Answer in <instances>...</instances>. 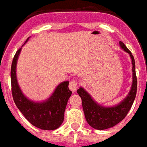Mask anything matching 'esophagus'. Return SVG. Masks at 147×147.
I'll use <instances>...</instances> for the list:
<instances>
[{
    "instance_id": "1",
    "label": "esophagus",
    "mask_w": 147,
    "mask_h": 147,
    "mask_svg": "<svg viewBox=\"0 0 147 147\" xmlns=\"http://www.w3.org/2000/svg\"><path fill=\"white\" fill-rule=\"evenodd\" d=\"M77 80H73L70 82L69 83V89H70L73 92H74L76 90H77Z\"/></svg>"
}]
</instances>
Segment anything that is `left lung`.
I'll use <instances>...</instances> for the list:
<instances>
[{
  "mask_svg": "<svg viewBox=\"0 0 147 147\" xmlns=\"http://www.w3.org/2000/svg\"><path fill=\"white\" fill-rule=\"evenodd\" d=\"M120 46L125 52L128 53L132 63V85L127 96L118 105L114 106L105 107L99 105L89 92L86 91L83 87L77 90L82 99L83 109L85 115L86 120L90 126L96 130H105L115 126L116 124L121 121L127 115L137 94V81L135 70V61L134 56L129 51L126 45L122 42H119Z\"/></svg>",
  "mask_w": 147,
  "mask_h": 147,
  "instance_id": "8db88e82",
  "label": "left lung"
}]
</instances>
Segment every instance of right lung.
<instances>
[{"instance_id":"1","label":"right lung","mask_w":147,"mask_h":147,"mask_svg":"<svg viewBox=\"0 0 147 147\" xmlns=\"http://www.w3.org/2000/svg\"><path fill=\"white\" fill-rule=\"evenodd\" d=\"M29 37L25 43L29 40ZM21 49L14 55L11 65L12 95L16 107L32 125L38 128L51 131L58 128L64 121V111L72 92L69 90V81H64L57 85L49 98L42 102H34L23 93L16 78V64Z\"/></svg>"}]
</instances>
